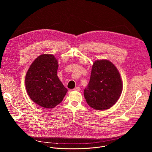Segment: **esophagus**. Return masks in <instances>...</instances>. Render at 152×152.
I'll return each instance as SVG.
<instances>
[{"label": "esophagus", "instance_id": "34e87169", "mask_svg": "<svg viewBox=\"0 0 152 152\" xmlns=\"http://www.w3.org/2000/svg\"><path fill=\"white\" fill-rule=\"evenodd\" d=\"M73 90H75V91H80V88L79 87V86H76V88H75L74 89H73Z\"/></svg>", "mask_w": 152, "mask_h": 152}]
</instances>
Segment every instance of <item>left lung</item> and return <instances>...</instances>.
Wrapping results in <instances>:
<instances>
[{
  "instance_id": "left-lung-1",
  "label": "left lung",
  "mask_w": 152,
  "mask_h": 152,
  "mask_svg": "<svg viewBox=\"0 0 152 152\" xmlns=\"http://www.w3.org/2000/svg\"><path fill=\"white\" fill-rule=\"evenodd\" d=\"M122 90L121 79L114 65L105 59L96 61L83 93L88 104L96 110L109 109L117 102Z\"/></svg>"
}]
</instances>
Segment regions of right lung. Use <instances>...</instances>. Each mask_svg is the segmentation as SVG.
I'll list each match as a JSON object with an SVG mask.
<instances>
[{
  "label": "right lung",
  "instance_id": "obj_1",
  "mask_svg": "<svg viewBox=\"0 0 152 152\" xmlns=\"http://www.w3.org/2000/svg\"><path fill=\"white\" fill-rule=\"evenodd\" d=\"M58 61L52 55L39 56L31 65L25 78L26 88L31 100L45 108L60 103L67 89L57 76Z\"/></svg>",
  "mask_w": 152,
  "mask_h": 152
}]
</instances>
